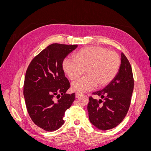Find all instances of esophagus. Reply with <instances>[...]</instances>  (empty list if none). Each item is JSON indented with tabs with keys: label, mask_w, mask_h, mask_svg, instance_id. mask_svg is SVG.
Instances as JSON below:
<instances>
[{
	"label": "esophagus",
	"mask_w": 151,
	"mask_h": 151,
	"mask_svg": "<svg viewBox=\"0 0 151 151\" xmlns=\"http://www.w3.org/2000/svg\"><path fill=\"white\" fill-rule=\"evenodd\" d=\"M83 95V94L82 93H76V97L77 98H79V97H81V96Z\"/></svg>",
	"instance_id": "34e87169"
}]
</instances>
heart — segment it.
<instances>
[{"mask_svg": "<svg viewBox=\"0 0 151 151\" xmlns=\"http://www.w3.org/2000/svg\"><path fill=\"white\" fill-rule=\"evenodd\" d=\"M120 58L115 52L101 47H86L77 51L74 59L65 57L62 63L63 72L71 81L85 72L87 75L72 84V89L86 92L97 85H108L117 75L120 67Z\"/></svg>", "mask_w": 151, "mask_h": 151, "instance_id": "heart-1", "label": "heart"}]
</instances>
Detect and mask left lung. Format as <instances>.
<instances>
[{"label": "left lung", "mask_w": 151, "mask_h": 151, "mask_svg": "<svg viewBox=\"0 0 151 151\" xmlns=\"http://www.w3.org/2000/svg\"><path fill=\"white\" fill-rule=\"evenodd\" d=\"M121 65L116 77L108 86L94 92L103 100L90 96L88 105L91 123L99 130L113 129L124 119L131 102L134 81L130 63L123 53Z\"/></svg>", "instance_id": "1"}]
</instances>
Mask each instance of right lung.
Here are the masks:
<instances>
[{
  "instance_id": "obj_1",
  "label": "right lung",
  "mask_w": 151,
  "mask_h": 151,
  "mask_svg": "<svg viewBox=\"0 0 151 151\" xmlns=\"http://www.w3.org/2000/svg\"><path fill=\"white\" fill-rule=\"evenodd\" d=\"M77 47V45H50L27 68L23 90L27 110L35 124L46 131L62 127L65 112L75 99V93H65L70 84L62 63Z\"/></svg>"
}]
</instances>
